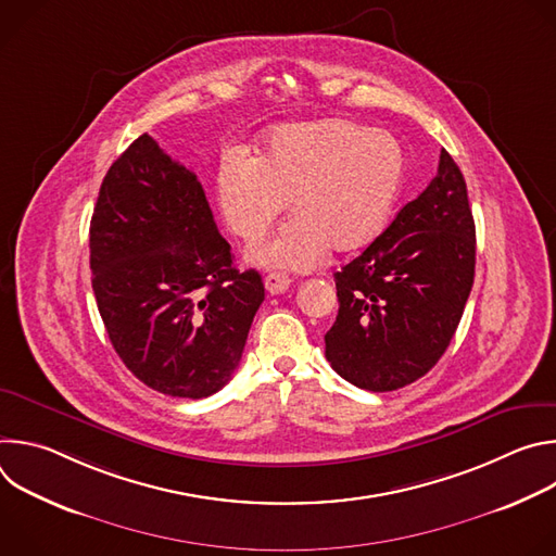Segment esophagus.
<instances>
[{
	"mask_svg": "<svg viewBox=\"0 0 556 556\" xmlns=\"http://www.w3.org/2000/svg\"><path fill=\"white\" fill-rule=\"evenodd\" d=\"M264 283H266V290L270 294H281V292H286L290 288V277L286 273H270L264 279Z\"/></svg>",
	"mask_w": 556,
	"mask_h": 556,
	"instance_id": "1",
	"label": "esophagus"
}]
</instances>
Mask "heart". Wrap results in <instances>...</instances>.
<instances>
[{
	"instance_id": "1",
	"label": "heart",
	"mask_w": 556,
	"mask_h": 556,
	"mask_svg": "<svg viewBox=\"0 0 556 556\" xmlns=\"http://www.w3.org/2000/svg\"><path fill=\"white\" fill-rule=\"evenodd\" d=\"M407 157L389 131L326 118L281 125L253 157H226L217 200L228 228L253 244L286 211L296 215L275 240L251 251V262L307 270L334 247L361 251L384 230L401 198Z\"/></svg>"
}]
</instances>
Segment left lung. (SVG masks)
I'll use <instances>...</instances> for the list:
<instances>
[{"label":"left lung","instance_id":"obj_1","mask_svg":"<svg viewBox=\"0 0 556 556\" xmlns=\"http://www.w3.org/2000/svg\"><path fill=\"white\" fill-rule=\"evenodd\" d=\"M475 277V222L446 149L429 187L341 273L326 358L352 384L393 391L446 352Z\"/></svg>","mask_w":556,"mask_h":556}]
</instances>
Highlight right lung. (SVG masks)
I'll list each match as a JSON object with an SVG mask.
<instances>
[{"instance_id":"right-lung-1","label":"right lung","mask_w":556,"mask_h":556,"mask_svg":"<svg viewBox=\"0 0 556 556\" xmlns=\"http://www.w3.org/2000/svg\"><path fill=\"white\" fill-rule=\"evenodd\" d=\"M90 268L110 341L140 382L198 401L230 380L264 301L262 275L232 266L198 176L149 134L103 178Z\"/></svg>"}]
</instances>
